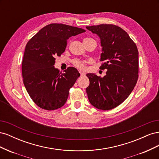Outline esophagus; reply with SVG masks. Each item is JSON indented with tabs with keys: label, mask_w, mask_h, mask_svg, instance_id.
<instances>
[{
	"label": "esophagus",
	"mask_w": 159,
	"mask_h": 159,
	"mask_svg": "<svg viewBox=\"0 0 159 159\" xmlns=\"http://www.w3.org/2000/svg\"><path fill=\"white\" fill-rule=\"evenodd\" d=\"M80 75H81V76H84L85 75V74L84 73V72H83V71H80Z\"/></svg>",
	"instance_id": "esophagus-1"
}]
</instances>
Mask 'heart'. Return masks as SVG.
I'll list each match as a JSON object with an SVG mask.
<instances>
[{
  "mask_svg": "<svg viewBox=\"0 0 159 159\" xmlns=\"http://www.w3.org/2000/svg\"><path fill=\"white\" fill-rule=\"evenodd\" d=\"M85 39H90V38H85L84 40ZM73 64L77 67L78 68H80V69H84L85 68V61H81L80 60H78V59H75L74 60H73Z\"/></svg>",
  "mask_w": 159,
  "mask_h": 159,
  "instance_id": "heart-1",
  "label": "heart"
}]
</instances>
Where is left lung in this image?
Returning <instances> with one entry per match:
<instances>
[{"label": "left lung", "instance_id": "left-lung-1", "mask_svg": "<svg viewBox=\"0 0 159 159\" xmlns=\"http://www.w3.org/2000/svg\"><path fill=\"white\" fill-rule=\"evenodd\" d=\"M101 41L100 67L107 71L103 78L87 74L88 99L95 107L109 110L117 107L132 92L138 80L139 52L134 42L121 28L113 25L86 26Z\"/></svg>", "mask_w": 159, "mask_h": 159}]
</instances>
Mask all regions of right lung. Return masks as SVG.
Here are the masks:
<instances>
[{
    "mask_svg": "<svg viewBox=\"0 0 159 159\" xmlns=\"http://www.w3.org/2000/svg\"><path fill=\"white\" fill-rule=\"evenodd\" d=\"M80 28L50 24L28 41L22 64L24 84L38 107L55 110L66 103L70 89L80 74L74 67L61 73L54 66L55 57L64 53L69 38L85 32Z\"/></svg>",
    "mask_w": 159,
    "mask_h": 159,
    "instance_id": "obj_1",
    "label": "right lung"
}]
</instances>
